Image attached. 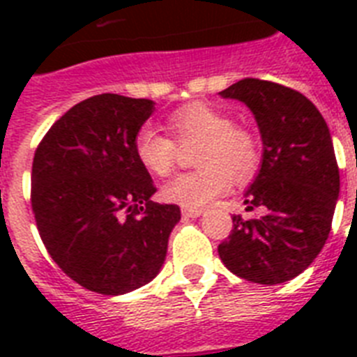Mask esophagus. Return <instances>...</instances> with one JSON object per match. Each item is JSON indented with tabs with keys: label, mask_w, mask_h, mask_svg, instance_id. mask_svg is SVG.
<instances>
[{
	"label": "esophagus",
	"mask_w": 357,
	"mask_h": 357,
	"mask_svg": "<svg viewBox=\"0 0 357 357\" xmlns=\"http://www.w3.org/2000/svg\"><path fill=\"white\" fill-rule=\"evenodd\" d=\"M202 209H189V207H181V215L183 217H189V218H196L202 215Z\"/></svg>",
	"instance_id": "34e87169"
}]
</instances>
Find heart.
<instances>
[{
    "label": "heart",
    "mask_w": 357,
    "mask_h": 357,
    "mask_svg": "<svg viewBox=\"0 0 357 357\" xmlns=\"http://www.w3.org/2000/svg\"><path fill=\"white\" fill-rule=\"evenodd\" d=\"M174 139L155 126L142 123L133 137V153L146 172L165 178L176 168L179 148H196L198 170L162 185V198L189 209H202L228 192L234 178L246 183L261 167V142L252 129L234 122L231 114L211 103L192 102L167 120Z\"/></svg>",
    "instance_id": "obj_1"
}]
</instances>
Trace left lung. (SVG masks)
<instances>
[{"label":"left lung","mask_w":357,"mask_h":357,"mask_svg":"<svg viewBox=\"0 0 357 357\" xmlns=\"http://www.w3.org/2000/svg\"><path fill=\"white\" fill-rule=\"evenodd\" d=\"M248 105L259 126L263 161L246 190V211L218 244L228 271L243 280L276 285L313 263L326 243L339 196V167L326 122L313 103L289 86L246 77L226 91Z\"/></svg>","instance_id":"left-lung-1"}]
</instances>
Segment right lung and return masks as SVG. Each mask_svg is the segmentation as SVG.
Instances as JSON below:
<instances>
[{
    "label": "right lung",
    "mask_w": 357,
    "mask_h": 357,
    "mask_svg": "<svg viewBox=\"0 0 357 357\" xmlns=\"http://www.w3.org/2000/svg\"><path fill=\"white\" fill-rule=\"evenodd\" d=\"M153 102L98 94L74 105L44 135L31 172V206L47 254L81 287L126 294L161 271L174 204H155V185L133 153Z\"/></svg>",
    "instance_id": "add662e5"
}]
</instances>
